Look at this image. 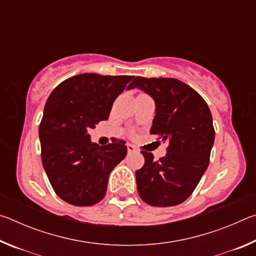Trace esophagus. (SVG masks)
Wrapping results in <instances>:
<instances>
[{"mask_svg":"<svg viewBox=\"0 0 256 256\" xmlns=\"http://www.w3.org/2000/svg\"><path fill=\"white\" fill-rule=\"evenodd\" d=\"M126 146H128V152H136V146H134L131 144H128Z\"/></svg>","mask_w":256,"mask_h":256,"instance_id":"1","label":"esophagus"}]
</instances>
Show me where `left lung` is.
I'll return each mask as SVG.
<instances>
[{
	"label": "left lung",
	"instance_id": "left-lung-1",
	"mask_svg": "<svg viewBox=\"0 0 256 256\" xmlns=\"http://www.w3.org/2000/svg\"><path fill=\"white\" fill-rule=\"evenodd\" d=\"M134 88L154 100L150 133L168 141L166 156L157 162L141 151L146 162L136 172L138 196L154 206H177L193 193L209 164L214 142L210 108L196 90L172 78L136 76Z\"/></svg>",
	"mask_w": 256,
	"mask_h": 256
}]
</instances>
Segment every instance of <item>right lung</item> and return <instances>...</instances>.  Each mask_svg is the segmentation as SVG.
Listing matches in <instances>:
<instances>
[{"label": "right lung", "instance_id": "1", "mask_svg": "<svg viewBox=\"0 0 256 256\" xmlns=\"http://www.w3.org/2000/svg\"><path fill=\"white\" fill-rule=\"evenodd\" d=\"M133 79L84 73L63 81L47 99L40 125L42 162L55 193L70 204L102 201L110 172L126 156L124 140L99 146L88 131L108 118L112 102L131 89Z\"/></svg>", "mask_w": 256, "mask_h": 256}]
</instances>
